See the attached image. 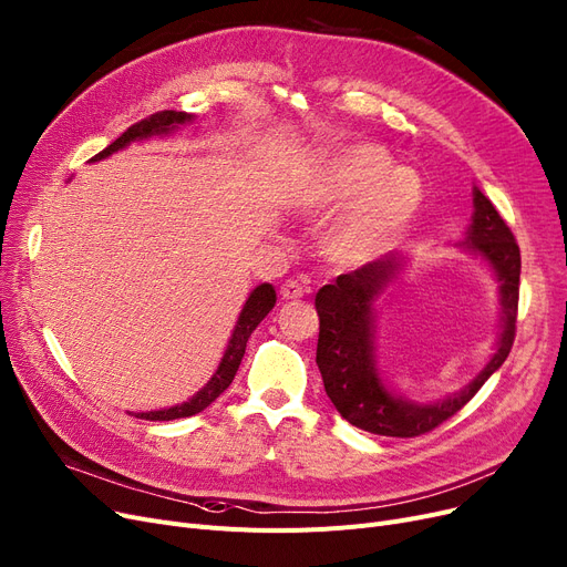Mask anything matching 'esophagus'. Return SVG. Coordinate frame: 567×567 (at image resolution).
<instances>
[{
    "label": "esophagus",
    "mask_w": 567,
    "mask_h": 567,
    "mask_svg": "<svg viewBox=\"0 0 567 567\" xmlns=\"http://www.w3.org/2000/svg\"><path fill=\"white\" fill-rule=\"evenodd\" d=\"M308 293V287H303L299 280H287L282 287H280V297L291 301V299H301Z\"/></svg>",
    "instance_id": "1"
}]
</instances>
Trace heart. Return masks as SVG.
<instances>
[{
	"label": "heart",
	"instance_id": "obj_1",
	"mask_svg": "<svg viewBox=\"0 0 567 567\" xmlns=\"http://www.w3.org/2000/svg\"><path fill=\"white\" fill-rule=\"evenodd\" d=\"M303 206L352 208L331 229L327 250L338 264L359 266L408 236L424 206V185L416 171L393 164L382 147L357 143L324 162Z\"/></svg>",
	"mask_w": 567,
	"mask_h": 567
}]
</instances>
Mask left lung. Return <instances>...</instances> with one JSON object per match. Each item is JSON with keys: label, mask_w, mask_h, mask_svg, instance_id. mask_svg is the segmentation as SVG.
Masks as SVG:
<instances>
[{"label": "left lung", "mask_w": 567, "mask_h": 567, "mask_svg": "<svg viewBox=\"0 0 567 567\" xmlns=\"http://www.w3.org/2000/svg\"><path fill=\"white\" fill-rule=\"evenodd\" d=\"M473 219L458 248L486 261L498 280L501 331L491 359L463 389L431 403H414L393 391L382 378L375 354V303L399 280L408 257L384 255L352 274L338 276L333 285L317 291L319 315L317 365L327 396L352 426L375 435L414 437L433 431L471 401L480 386L505 363L516 329L519 308L522 255L505 219L480 187H473Z\"/></svg>", "instance_id": "left-lung-1"}]
</instances>
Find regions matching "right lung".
<instances>
[{"mask_svg": "<svg viewBox=\"0 0 567 567\" xmlns=\"http://www.w3.org/2000/svg\"><path fill=\"white\" fill-rule=\"evenodd\" d=\"M194 115L189 113H183V111H159L151 117H145L141 122H136V125H132L125 134H122L120 138H115L106 151H102L100 155H94L90 162H100V159H106L111 157L113 153L122 151V147H127L130 143H136V141H147L153 136H166L171 132L181 130V125H187V122H192ZM276 289L274 285H259L250 291L248 301L243 303V310L236 319V327L231 331V338L227 342V350L223 354V359H219V365L217 371L213 373V378L194 393V396L181 405H174V408H164V410H151V412H130L134 416H138V420H147V422H171V420H181V416H192L196 412L206 410L219 393H223L236 371L240 365V359L245 354V344H248V338L252 336V331L259 327L261 319L274 310L276 306Z\"/></svg>", "mask_w": 567, "mask_h": 567, "instance_id": "add662e5", "label": "right lung"}]
</instances>
